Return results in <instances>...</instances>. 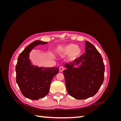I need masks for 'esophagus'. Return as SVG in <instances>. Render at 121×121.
<instances>
[{
    "label": "esophagus",
    "instance_id": "obj_1",
    "mask_svg": "<svg viewBox=\"0 0 121 121\" xmlns=\"http://www.w3.org/2000/svg\"><path fill=\"white\" fill-rule=\"evenodd\" d=\"M64 69V67H63V66H61V67H60V68H59V71H60V72L63 71Z\"/></svg>",
    "mask_w": 121,
    "mask_h": 121
}]
</instances>
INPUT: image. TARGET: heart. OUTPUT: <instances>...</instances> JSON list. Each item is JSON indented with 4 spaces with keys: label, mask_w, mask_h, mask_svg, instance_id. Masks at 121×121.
<instances>
[{
    "label": "heart",
    "mask_w": 121,
    "mask_h": 121,
    "mask_svg": "<svg viewBox=\"0 0 121 121\" xmlns=\"http://www.w3.org/2000/svg\"><path fill=\"white\" fill-rule=\"evenodd\" d=\"M59 52L64 56L71 54V57L74 58L80 56L81 49L80 47L74 44H69L64 47H60Z\"/></svg>",
    "instance_id": "obj_1"
}]
</instances>
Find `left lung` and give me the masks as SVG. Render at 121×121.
Instances as JSON below:
<instances>
[{
  "label": "left lung",
  "mask_w": 121,
  "mask_h": 121,
  "mask_svg": "<svg viewBox=\"0 0 121 121\" xmlns=\"http://www.w3.org/2000/svg\"><path fill=\"white\" fill-rule=\"evenodd\" d=\"M63 71L69 95L84 99L96 94L104 80V65L100 53L90 42L85 41V53L73 63L65 64Z\"/></svg>",
  "instance_id": "obj_1"
}]
</instances>
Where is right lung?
<instances>
[{
    "label": "right lung",
    "mask_w": 121,
    "mask_h": 121,
    "mask_svg": "<svg viewBox=\"0 0 121 121\" xmlns=\"http://www.w3.org/2000/svg\"><path fill=\"white\" fill-rule=\"evenodd\" d=\"M47 42L36 40L24 49L18 57L16 66V82L23 95L38 100L48 93L51 82L58 73V67L44 68L33 65L29 53L36 46Z\"/></svg>",
    "instance_id": "obj_1"
}]
</instances>
